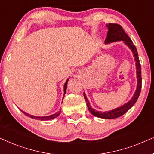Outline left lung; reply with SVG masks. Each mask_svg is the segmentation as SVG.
Returning a JSON list of instances; mask_svg holds the SVG:
<instances>
[{"label":"left lung","mask_w":154,"mask_h":154,"mask_svg":"<svg viewBox=\"0 0 154 154\" xmlns=\"http://www.w3.org/2000/svg\"><path fill=\"white\" fill-rule=\"evenodd\" d=\"M106 26L108 28V33H107V37L105 39L104 43L109 44L116 41H123V43L131 50L132 54H133L136 64L137 80L136 90L132 97L131 98V100L128 101L127 103H125V104L122 105L121 106L118 107L116 109H112V110L108 111H95L90 106V102L88 100L87 97H86L85 92H83V95L85 100L86 104H87L88 110L90 111V112L92 115H94L96 117L101 118V119H113L121 116L122 115L125 113L136 103L139 96H140L141 88H142V75H141L142 72H141V65L140 63V60H139L137 50L135 46L133 45L132 40L126 34L123 28H122V26L119 24H111V23L106 24Z\"/></svg>","instance_id":"1"}]
</instances>
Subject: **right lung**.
Segmentation results:
<instances>
[{
	"mask_svg": "<svg viewBox=\"0 0 154 154\" xmlns=\"http://www.w3.org/2000/svg\"><path fill=\"white\" fill-rule=\"evenodd\" d=\"M69 80V78L68 79L66 80V81L64 83V95L66 93V87H67V83H68V81ZM64 99V97H63ZM22 111V113H24L25 115L31 118V119H35V120H39V121H49V120H51V119H53L54 118L57 117L60 114V112H61V109H60V111H59L58 113H54V114H52V115H50V116H33V115H31V114H29V113H27L25 112V111Z\"/></svg>",
	"mask_w": 154,
	"mask_h": 154,
	"instance_id": "1",
	"label": "right lung"
}]
</instances>
